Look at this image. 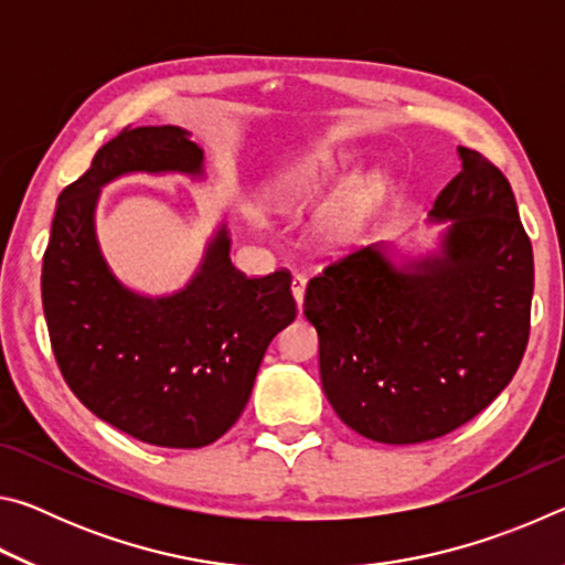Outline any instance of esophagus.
<instances>
[{
	"label": "esophagus",
	"instance_id": "34e87169",
	"mask_svg": "<svg viewBox=\"0 0 565 565\" xmlns=\"http://www.w3.org/2000/svg\"><path fill=\"white\" fill-rule=\"evenodd\" d=\"M291 294H294V299H296V306H299V309H301L303 294H306V276H301V274L294 276V279H291Z\"/></svg>",
	"mask_w": 565,
	"mask_h": 565
}]
</instances>
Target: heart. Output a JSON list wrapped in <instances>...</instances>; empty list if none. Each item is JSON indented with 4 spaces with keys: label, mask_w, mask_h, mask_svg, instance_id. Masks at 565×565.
Segmentation results:
<instances>
[{
    "label": "heart",
    "mask_w": 565,
    "mask_h": 565,
    "mask_svg": "<svg viewBox=\"0 0 565 565\" xmlns=\"http://www.w3.org/2000/svg\"><path fill=\"white\" fill-rule=\"evenodd\" d=\"M341 161L333 157L303 159L276 179L274 202L279 206L301 204L333 184L341 177ZM384 191L381 179H359L343 186L339 196L319 214L317 234L321 242L331 248H343L356 242L384 199Z\"/></svg>",
    "instance_id": "heart-1"
}]
</instances>
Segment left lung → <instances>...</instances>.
<instances>
[{
  "instance_id": "obj_1",
  "label": "left lung",
  "mask_w": 565,
  "mask_h": 565,
  "mask_svg": "<svg viewBox=\"0 0 565 565\" xmlns=\"http://www.w3.org/2000/svg\"><path fill=\"white\" fill-rule=\"evenodd\" d=\"M458 157L431 209L451 218L441 256L396 266L366 246L306 286L323 394L371 441L451 434L509 386L529 343L533 248L511 184L478 151Z\"/></svg>"
}]
</instances>
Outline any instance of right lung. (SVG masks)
<instances>
[{"mask_svg": "<svg viewBox=\"0 0 565 565\" xmlns=\"http://www.w3.org/2000/svg\"><path fill=\"white\" fill-rule=\"evenodd\" d=\"M131 171L202 177L204 151L169 124L127 127L62 191L42 262L52 351L94 416L151 446L202 448L236 424L266 347L296 319L291 274L248 279L228 259L222 226L184 289L134 294L94 234L99 189Z\"/></svg>", "mask_w": 565, "mask_h": 565, "instance_id": "right-lung-1", "label": "right lung"}]
</instances>
